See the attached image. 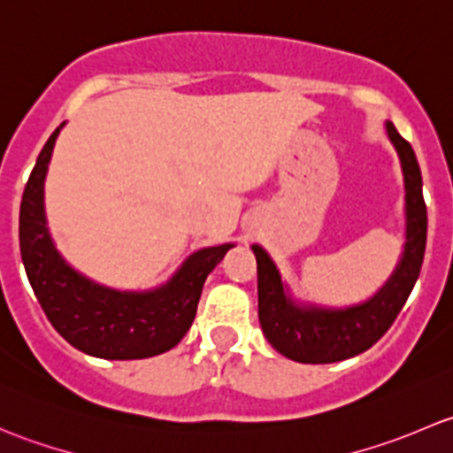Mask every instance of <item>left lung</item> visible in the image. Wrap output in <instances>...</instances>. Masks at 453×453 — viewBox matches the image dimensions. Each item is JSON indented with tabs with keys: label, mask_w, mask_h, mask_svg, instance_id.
I'll return each mask as SVG.
<instances>
[{
	"label": "left lung",
	"mask_w": 453,
	"mask_h": 453,
	"mask_svg": "<svg viewBox=\"0 0 453 453\" xmlns=\"http://www.w3.org/2000/svg\"><path fill=\"white\" fill-rule=\"evenodd\" d=\"M388 138L399 153L405 181V252L390 280L359 307L333 309L298 307L287 298L280 273L267 252L254 245L258 272V319L269 344L300 364H333L355 357L377 344L396 319L418 273L427 241V208L417 155L408 140L386 122Z\"/></svg>",
	"instance_id": "1"
}]
</instances>
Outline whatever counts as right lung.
<instances>
[{
  "label": "right lung",
  "instance_id": "1",
  "mask_svg": "<svg viewBox=\"0 0 453 453\" xmlns=\"http://www.w3.org/2000/svg\"><path fill=\"white\" fill-rule=\"evenodd\" d=\"M58 131L36 157L19 210L21 258L41 309L74 349L94 357L144 359L166 353L188 333L205 278L232 245L193 254L168 285L146 294L113 291L87 280L58 256L45 227L43 180Z\"/></svg>",
  "mask_w": 453,
  "mask_h": 453
}]
</instances>
